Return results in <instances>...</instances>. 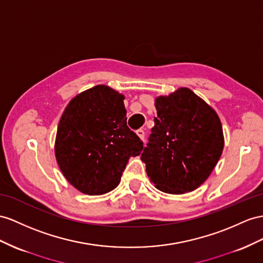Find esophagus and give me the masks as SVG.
Here are the masks:
<instances>
[{"label":"esophagus","instance_id":"obj_1","mask_svg":"<svg viewBox=\"0 0 263 263\" xmlns=\"http://www.w3.org/2000/svg\"><path fill=\"white\" fill-rule=\"evenodd\" d=\"M137 134H138V137H139L141 140H143V139H144L145 133H144V131H143L142 129H139V130L137 131Z\"/></svg>","mask_w":263,"mask_h":263}]
</instances>
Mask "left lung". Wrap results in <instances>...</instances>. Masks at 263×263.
Returning a JSON list of instances; mask_svg holds the SVG:
<instances>
[{"label": "left lung", "mask_w": 263, "mask_h": 263, "mask_svg": "<svg viewBox=\"0 0 263 263\" xmlns=\"http://www.w3.org/2000/svg\"><path fill=\"white\" fill-rule=\"evenodd\" d=\"M149 143L141 154L157 189L182 194L196 190L217 165L224 146L221 121L187 87L156 99Z\"/></svg>", "instance_id": "1"}]
</instances>
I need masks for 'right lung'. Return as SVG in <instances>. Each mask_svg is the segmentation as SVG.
Masks as SVG:
<instances>
[{"instance_id":"obj_1","label":"right lung","mask_w":263,"mask_h":263,"mask_svg":"<svg viewBox=\"0 0 263 263\" xmlns=\"http://www.w3.org/2000/svg\"><path fill=\"white\" fill-rule=\"evenodd\" d=\"M124 96L100 84L78 94L59 122L55 158L60 170L89 196L116 189L131 157L143 142L126 125Z\"/></svg>"}]
</instances>
